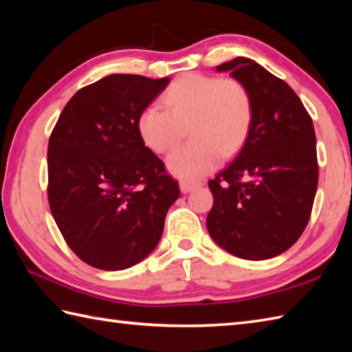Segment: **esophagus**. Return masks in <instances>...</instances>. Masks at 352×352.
I'll use <instances>...</instances> for the list:
<instances>
[{"label": "esophagus", "mask_w": 352, "mask_h": 352, "mask_svg": "<svg viewBox=\"0 0 352 352\" xmlns=\"http://www.w3.org/2000/svg\"><path fill=\"white\" fill-rule=\"evenodd\" d=\"M199 183H188V182H182L180 183V190L182 193H189L192 190H195L197 188H199Z\"/></svg>", "instance_id": "obj_1"}]
</instances>
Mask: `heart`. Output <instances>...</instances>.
Masks as SVG:
<instances>
[{
	"label": "heart",
	"instance_id": "1",
	"mask_svg": "<svg viewBox=\"0 0 352 352\" xmlns=\"http://www.w3.org/2000/svg\"><path fill=\"white\" fill-rule=\"evenodd\" d=\"M166 110L148 106L138 118L142 142L157 154L168 153L188 126V144L166 159L172 175L195 182L216 168L219 155L231 157L242 148L252 121L251 96L242 83L184 74L163 95Z\"/></svg>",
	"mask_w": 352,
	"mask_h": 352
}]
</instances>
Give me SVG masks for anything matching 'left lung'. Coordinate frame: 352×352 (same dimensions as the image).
Listing matches in <instances>:
<instances>
[{
	"mask_svg": "<svg viewBox=\"0 0 352 352\" xmlns=\"http://www.w3.org/2000/svg\"><path fill=\"white\" fill-rule=\"evenodd\" d=\"M248 91L252 121L241 151L208 182L207 230L222 250L245 260L287 251L310 219L318 188L311 118L286 81L246 57L216 66Z\"/></svg>",
	"mask_w": 352,
	"mask_h": 352,
	"instance_id": "obj_1",
	"label": "left lung"
}]
</instances>
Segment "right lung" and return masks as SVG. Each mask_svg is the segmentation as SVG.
Returning a JSON list of instances; mask_svg holds the SVG:
<instances>
[{
	"mask_svg": "<svg viewBox=\"0 0 352 352\" xmlns=\"http://www.w3.org/2000/svg\"><path fill=\"white\" fill-rule=\"evenodd\" d=\"M169 85L111 74L72 96L48 142V201L77 256L102 271H122L151 254L178 183L145 146L138 118Z\"/></svg>",
	"mask_w": 352,
	"mask_h": 352,
	"instance_id": "obj_1",
	"label": "right lung"
}]
</instances>
